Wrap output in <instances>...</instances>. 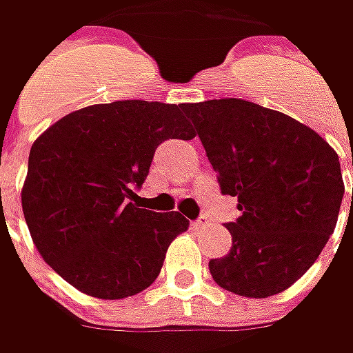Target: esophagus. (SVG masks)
<instances>
[{
  "label": "esophagus",
  "instance_id": "34e87169",
  "mask_svg": "<svg viewBox=\"0 0 353 353\" xmlns=\"http://www.w3.org/2000/svg\"><path fill=\"white\" fill-rule=\"evenodd\" d=\"M192 225H194V228H198V230H200V228H206V225H210V218L202 214V216H198L196 220L192 222Z\"/></svg>",
  "mask_w": 353,
  "mask_h": 353
}]
</instances>
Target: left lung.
<instances>
[{
	"label": "left lung",
	"mask_w": 353,
	"mask_h": 353,
	"mask_svg": "<svg viewBox=\"0 0 353 353\" xmlns=\"http://www.w3.org/2000/svg\"><path fill=\"white\" fill-rule=\"evenodd\" d=\"M222 194L241 216L225 224L232 250L210 259L230 292L265 299L305 275L332 236L344 198L338 155L316 131L259 103H184ZM353 206V190H352Z\"/></svg>",
	"instance_id": "left-lung-1"
}]
</instances>
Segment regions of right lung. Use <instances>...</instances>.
<instances>
[{
	"label": "right lung",
	"instance_id": "1",
	"mask_svg": "<svg viewBox=\"0 0 353 353\" xmlns=\"http://www.w3.org/2000/svg\"><path fill=\"white\" fill-rule=\"evenodd\" d=\"M184 103L121 100L59 119L33 143L21 192L34 245L64 281L98 299L145 291L188 220L139 208L157 147L192 139Z\"/></svg>",
	"mask_w": 353,
	"mask_h": 353
}]
</instances>
